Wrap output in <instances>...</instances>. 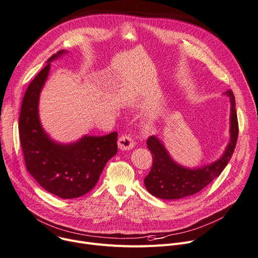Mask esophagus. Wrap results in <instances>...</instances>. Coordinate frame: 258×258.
<instances>
[{
    "instance_id": "esophagus-1",
    "label": "esophagus",
    "mask_w": 258,
    "mask_h": 258,
    "mask_svg": "<svg viewBox=\"0 0 258 258\" xmlns=\"http://www.w3.org/2000/svg\"><path fill=\"white\" fill-rule=\"evenodd\" d=\"M135 146V142L132 137L123 135L118 139V147L121 150H130Z\"/></svg>"
}]
</instances>
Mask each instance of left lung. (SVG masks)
<instances>
[{
    "label": "left lung",
    "instance_id": "8db88e82",
    "mask_svg": "<svg viewBox=\"0 0 258 258\" xmlns=\"http://www.w3.org/2000/svg\"><path fill=\"white\" fill-rule=\"evenodd\" d=\"M230 98V141L222 158L215 163L196 169H187L177 165L170 158L166 148L154 136L146 141L147 148L152 156V166L144 183L147 191L161 199H180L200 192L215 178H217L230 161L234 151L238 122L235 110V99L232 90H227Z\"/></svg>",
    "mask_w": 258,
    "mask_h": 258
}]
</instances>
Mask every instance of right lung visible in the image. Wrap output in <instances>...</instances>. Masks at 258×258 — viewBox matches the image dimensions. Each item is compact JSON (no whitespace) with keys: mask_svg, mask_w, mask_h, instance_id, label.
Masks as SVG:
<instances>
[{"mask_svg":"<svg viewBox=\"0 0 258 258\" xmlns=\"http://www.w3.org/2000/svg\"><path fill=\"white\" fill-rule=\"evenodd\" d=\"M29 84L23 98L19 121L20 140L26 168L46 190L63 199L78 198L91 191L107 162L117 152L116 132L106 136H85L78 142L62 145L51 141L38 117L39 94L46 81L50 61Z\"/></svg>","mask_w":258,"mask_h":258,"instance_id":"right-lung-1","label":"right lung"}]
</instances>
